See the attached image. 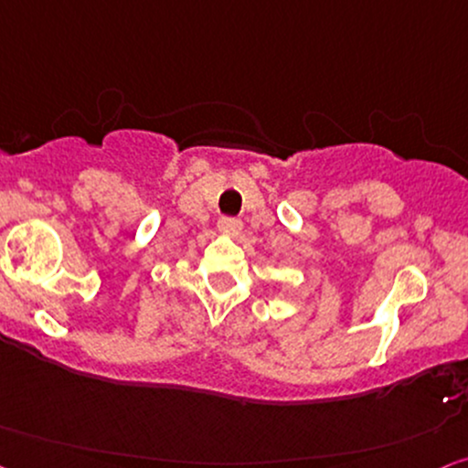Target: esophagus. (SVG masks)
<instances>
[{
    "mask_svg": "<svg viewBox=\"0 0 468 468\" xmlns=\"http://www.w3.org/2000/svg\"><path fill=\"white\" fill-rule=\"evenodd\" d=\"M218 229H220V233L224 235H230V238H239L241 235V222L239 220H233V218H224V220H220V224H218Z\"/></svg>",
    "mask_w": 468,
    "mask_h": 468,
    "instance_id": "1",
    "label": "esophagus"
}]
</instances>
